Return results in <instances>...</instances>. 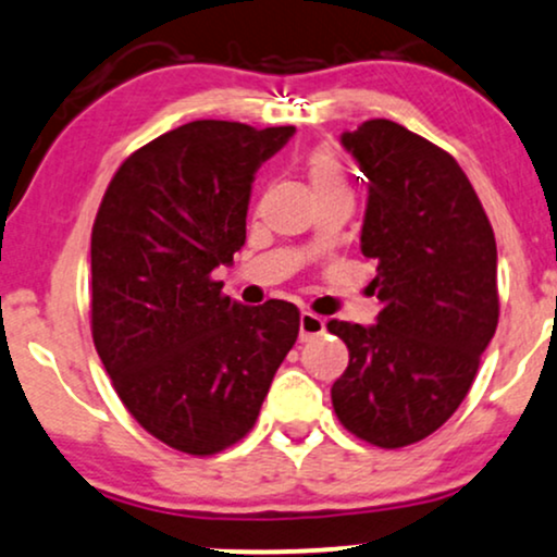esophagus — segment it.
Wrapping results in <instances>:
<instances>
[{
  "label": "esophagus",
  "mask_w": 557,
  "mask_h": 557,
  "mask_svg": "<svg viewBox=\"0 0 557 557\" xmlns=\"http://www.w3.org/2000/svg\"><path fill=\"white\" fill-rule=\"evenodd\" d=\"M325 331V320L315 312H302L299 315V342H310Z\"/></svg>",
  "instance_id": "obj_1"
}]
</instances>
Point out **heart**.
I'll use <instances>...</instances> for the list:
<instances>
[{"label":"heart","mask_w":557,"mask_h":557,"mask_svg":"<svg viewBox=\"0 0 557 557\" xmlns=\"http://www.w3.org/2000/svg\"><path fill=\"white\" fill-rule=\"evenodd\" d=\"M302 172L315 200L331 198V195H349V174L331 146L312 148L302 159Z\"/></svg>","instance_id":"1"}]
</instances>
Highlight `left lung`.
Segmentation results:
<instances>
[{"instance_id": "left-lung-1", "label": "left lung", "mask_w": 557, "mask_h": 557, "mask_svg": "<svg viewBox=\"0 0 557 557\" xmlns=\"http://www.w3.org/2000/svg\"><path fill=\"white\" fill-rule=\"evenodd\" d=\"M368 176L362 255L377 263L375 325L331 320L349 349L333 383L338 422L381 448L433 435L472 388L498 329V247L450 153L391 120L342 135Z\"/></svg>"}]
</instances>
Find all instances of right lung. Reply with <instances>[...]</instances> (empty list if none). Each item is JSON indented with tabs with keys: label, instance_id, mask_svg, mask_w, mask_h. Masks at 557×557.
Masks as SVG:
<instances>
[{
	"label": "right lung",
	"instance_id": "obj_1",
	"mask_svg": "<svg viewBox=\"0 0 557 557\" xmlns=\"http://www.w3.org/2000/svg\"><path fill=\"white\" fill-rule=\"evenodd\" d=\"M292 135V124L187 122L137 148L96 213V351L140 428L182 454H219L250 433L297 342L292 302L245 307L211 276L245 245L255 172Z\"/></svg>",
	"mask_w": 557,
	"mask_h": 557
}]
</instances>
